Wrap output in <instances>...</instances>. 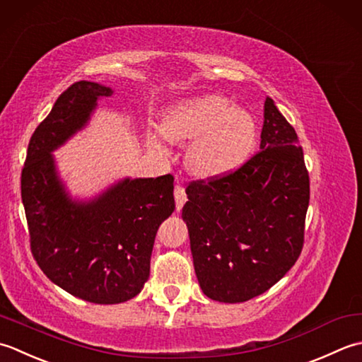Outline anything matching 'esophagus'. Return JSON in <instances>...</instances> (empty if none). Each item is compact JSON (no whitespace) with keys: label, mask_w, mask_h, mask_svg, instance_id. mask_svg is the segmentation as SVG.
Segmentation results:
<instances>
[{"label":"esophagus","mask_w":362,"mask_h":362,"mask_svg":"<svg viewBox=\"0 0 362 362\" xmlns=\"http://www.w3.org/2000/svg\"><path fill=\"white\" fill-rule=\"evenodd\" d=\"M175 202H176V209H181L184 203L187 202V195L186 190H184L182 186H175Z\"/></svg>","instance_id":"esophagus-1"}]
</instances>
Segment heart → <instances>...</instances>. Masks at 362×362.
Listing matches in <instances>:
<instances>
[{
    "label": "heart",
    "instance_id": "heart-1",
    "mask_svg": "<svg viewBox=\"0 0 362 362\" xmlns=\"http://www.w3.org/2000/svg\"><path fill=\"white\" fill-rule=\"evenodd\" d=\"M159 131L170 142L192 140L186 165L190 173L206 180L238 170L252 154L257 139L255 117L216 93L175 103L162 114ZM150 140L151 145H159L154 136Z\"/></svg>",
    "mask_w": 362,
    "mask_h": 362
}]
</instances>
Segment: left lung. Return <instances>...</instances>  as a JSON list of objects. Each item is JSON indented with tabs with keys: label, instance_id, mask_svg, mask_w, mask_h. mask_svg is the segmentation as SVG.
<instances>
[{
	"label": "left lung",
	"instance_id": "8db88e82",
	"mask_svg": "<svg viewBox=\"0 0 362 362\" xmlns=\"http://www.w3.org/2000/svg\"><path fill=\"white\" fill-rule=\"evenodd\" d=\"M261 151L238 170L192 181L182 208L206 297L242 303L269 291L305 242L309 175L297 132L272 98L264 103Z\"/></svg>",
	"mask_w": 362,
	"mask_h": 362
}]
</instances>
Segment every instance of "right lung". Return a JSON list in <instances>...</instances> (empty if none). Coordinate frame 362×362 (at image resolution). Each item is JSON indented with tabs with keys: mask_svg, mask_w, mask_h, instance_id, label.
Returning a JSON list of instances; mask_svg holds the SVG:
<instances>
[{
	"mask_svg": "<svg viewBox=\"0 0 362 362\" xmlns=\"http://www.w3.org/2000/svg\"><path fill=\"white\" fill-rule=\"evenodd\" d=\"M112 88L79 81L61 93L29 140L21 200L35 262L51 281L97 305L128 301L144 289L159 225L175 211L173 176L124 178L90 202H75L53 153L83 129Z\"/></svg>",
	"mask_w": 362,
	"mask_h": 362,
	"instance_id": "obj_1",
	"label": "right lung"
}]
</instances>
